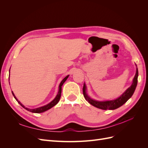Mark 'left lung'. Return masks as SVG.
<instances>
[{
    "mask_svg": "<svg viewBox=\"0 0 148 148\" xmlns=\"http://www.w3.org/2000/svg\"><path fill=\"white\" fill-rule=\"evenodd\" d=\"M138 70L136 69V72L135 74V77L133 78V83L131 85V86L128 88L126 91H125L122 95H121L117 99L112 101H97L94 99H92L91 98L89 97L86 92V87L85 84L83 85V92L84 97L89 104L95 106L97 108H99L102 110H114L119 108L120 106L123 105L133 95L134 92L136 87L138 83Z\"/></svg>",
    "mask_w": 148,
    "mask_h": 148,
    "instance_id": "8db88e82",
    "label": "left lung"
}]
</instances>
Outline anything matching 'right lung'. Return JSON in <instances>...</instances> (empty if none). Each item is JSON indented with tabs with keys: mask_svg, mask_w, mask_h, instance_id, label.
Returning a JSON list of instances; mask_svg holds the SVG:
<instances>
[{
	"mask_svg": "<svg viewBox=\"0 0 148 148\" xmlns=\"http://www.w3.org/2000/svg\"><path fill=\"white\" fill-rule=\"evenodd\" d=\"M69 75H67L66 77H65L63 79H62V81L61 82L60 85H59V92H58V94L56 96V98L54 99H53L52 101H51L49 104L44 106H42V107H39V108H36V109H28V108H26V107H25L23 104H21L20 102L18 101V99L16 98V97L15 96L14 94H13V92L12 91V95L13 96H14V97L15 98V99L18 101V102L19 103V104L23 107V108H25L26 110H27L29 112H33V113H42V112H45L49 109H50L51 108H52V107H53L54 106H56L58 102H59L60 99V97H61V92H62V86L63 85V84L64 83V82L66 81V79L68 78Z\"/></svg>",
	"mask_w": 148,
	"mask_h": 148,
	"instance_id": "1",
	"label": "right lung"
}]
</instances>
